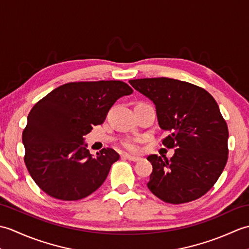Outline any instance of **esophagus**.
Segmentation results:
<instances>
[{
	"instance_id": "34e87169",
	"label": "esophagus",
	"mask_w": 249,
	"mask_h": 249,
	"mask_svg": "<svg viewBox=\"0 0 249 249\" xmlns=\"http://www.w3.org/2000/svg\"><path fill=\"white\" fill-rule=\"evenodd\" d=\"M123 158H126V160H128L130 161H138L140 158L139 157H136V156H131V155H128V154H124L123 156H122Z\"/></svg>"
}]
</instances>
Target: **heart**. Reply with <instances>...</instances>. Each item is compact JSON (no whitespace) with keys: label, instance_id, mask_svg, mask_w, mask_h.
Masks as SVG:
<instances>
[{"label":"heart","instance_id":"heart-1","mask_svg":"<svg viewBox=\"0 0 249 249\" xmlns=\"http://www.w3.org/2000/svg\"><path fill=\"white\" fill-rule=\"evenodd\" d=\"M125 147L129 151H137L138 150V145H137V142L134 140H129L125 143Z\"/></svg>","mask_w":249,"mask_h":249}]
</instances>
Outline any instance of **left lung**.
<instances>
[{
	"mask_svg": "<svg viewBox=\"0 0 249 249\" xmlns=\"http://www.w3.org/2000/svg\"><path fill=\"white\" fill-rule=\"evenodd\" d=\"M155 105L162 144L177 147L168 160L147 157L153 171L147 187L168 203H186L202 197L217 181L228 160V127L217 103L204 89L177 79L129 80Z\"/></svg>",
	"mask_w": 249,
	"mask_h": 249,
	"instance_id": "obj_1",
	"label": "left lung"
}]
</instances>
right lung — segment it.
I'll return each mask as SVG.
<instances>
[{"mask_svg": "<svg viewBox=\"0 0 249 249\" xmlns=\"http://www.w3.org/2000/svg\"><path fill=\"white\" fill-rule=\"evenodd\" d=\"M131 93L127 83L118 80L71 82L35 104L22 142L26 168L41 190L75 201L102 186L120 155L108 147L93 156L84 136L104 123L116 100Z\"/></svg>", "mask_w": 249, "mask_h": 249, "instance_id": "add662e5", "label": "right lung"}]
</instances>
